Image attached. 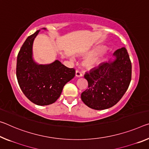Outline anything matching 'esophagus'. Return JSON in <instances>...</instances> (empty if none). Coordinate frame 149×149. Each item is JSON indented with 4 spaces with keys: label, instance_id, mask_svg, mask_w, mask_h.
<instances>
[{
    "label": "esophagus",
    "instance_id": "obj_1",
    "mask_svg": "<svg viewBox=\"0 0 149 149\" xmlns=\"http://www.w3.org/2000/svg\"><path fill=\"white\" fill-rule=\"evenodd\" d=\"M75 76L77 77H80L82 76V74L79 72V70H76V71H75Z\"/></svg>",
    "mask_w": 149,
    "mask_h": 149
}]
</instances>
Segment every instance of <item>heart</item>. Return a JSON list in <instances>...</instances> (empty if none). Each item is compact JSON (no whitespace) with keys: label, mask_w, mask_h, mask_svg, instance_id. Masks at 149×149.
Segmentation results:
<instances>
[{"label":"heart","mask_w":149,"mask_h":149,"mask_svg":"<svg viewBox=\"0 0 149 149\" xmlns=\"http://www.w3.org/2000/svg\"><path fill=\"white\" fill-rule=\"evenodd\" d=\"M105 49V47L103 46H96L95 48H94L93 49H91L90 52H89V55L90 56H96L97 54L102 52L103 51H104ZM103 62V59L101 58H89L84 62V64L88 68H94L97 67V66L100 65L101 62Z\"/></svg>","instance_id":"b5f03b06"}]
</instances>
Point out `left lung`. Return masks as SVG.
Returning <instances> with one entry per match:
<instances>
[{
    "label": "left lung",
    "instance_id": "8db88e82",
    "mask_svg": "<svg viewBox=\"0 0 149 149\" xmlns=\"http://www.w3.org/2000/svg\"><path fill=\"white\" fill-rule=\"evenodd\" d=\"M114 60L102 63L84 75L88 89L81 95V100L95 110L110 108L125 93L131 80L132 65L127 49L113 53Z\"/></svg>",
    "mask_w": 149,
    "mask_h": 149
}]
</instances>
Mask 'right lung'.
I'll use <instances>...</instances> for the list:
<instances>
[{"label": "right lung", "instance_id": "right-lung-1", "mask_svg": "<svg viewBox=\"0 0 149 149\" xmlns=\"http://www.w3.org/2000/svg\"><path fill=\"white\" fill-rule=\"evenodd\" d=\"M40 31L28 36L21 47L17 56L16 77L25 96L32 103L42 106L52 104L60 97L63 86L74 78L75 71L58 60L44 65L35 62L33 42Z\"/></svg>", "mask_w": 149, "mask_h": 149}]
</instances>
